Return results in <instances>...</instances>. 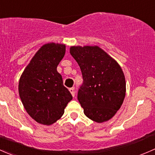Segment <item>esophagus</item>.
I'll list each match as a JSON object with an SVG mask.
<instances>
[{
    "label": "esophagus",
    "mask_w": 155,
    "mask_h": 155,
    "mask_svg": "<svg viewBox=\"0 0 155 155\" xmlns=\"http://www.w3.org/2000/svg\"><path fill=\"white\" fill-rule=\"evenodd\" d=\"M69 91H70V92H71V95H72L73 97H74V95H75V91H74V87H72V88H70Z\"/></svg>",
    "instance_id": "1"
}]
</instances>
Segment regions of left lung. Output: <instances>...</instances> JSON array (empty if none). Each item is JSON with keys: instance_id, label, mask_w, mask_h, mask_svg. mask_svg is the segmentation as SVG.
<instances>
[{"instance_id": "8db88e82", "label": "left lung", "mask_w": 155, "mask_h": 155, "mask_svg": "<svg viewBox=\"0 0 155 155\" xmlns=\"http://www.w3.org/2000/svg\"><path fill=\"white\" fill-rule=\"evenodd\" d=\"M70 54L82 72L84 83L78 99L84 114L98 123L108 121L125 99L126 83L122 68L98 46H71Z\"/></svg>"}]
</instances>
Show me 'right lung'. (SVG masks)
Returning <instances> with one entry per match:
<instances>
[{
	"mask_svg": "<svg viewBox=\"0 0 155 155\" xmlns=\"http://www.w3.org/2000/svg\"><path fill=\"white\" fill-rule=\"evenodd\" d=\"M65 53V45H44L33 56L19 80L18 92L22 104L38 123L49 125L57 122L72 99V95L63 86L61 74L57 71Z\"/></svg>",
	"mask_w": 155,
	"mask_h": 155,
	"instance_id": "obj_1",
	"label": "right lung"
}]
</instances>
